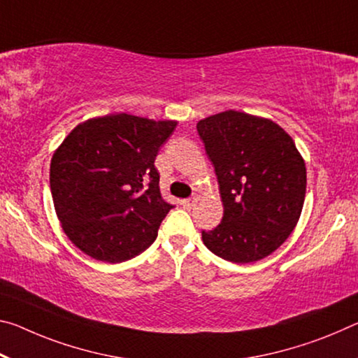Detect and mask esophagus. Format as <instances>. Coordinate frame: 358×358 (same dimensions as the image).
<instances>
[{
    "mask_svg": "<svg viewBox=\"0 0 358 358\" xmlns=\"http://www.w3.org/2000/svg\"><path fill=\"white\" fill-rule=\"evenodd\" d=\"M194 202H196V197H188V199L181 201V203H183V207L188 208V210L194 207Z\"/></svg>",
    "mask_w": 358,
    "mask_h": 358,
    "instance_id": "obj_1",
    "label": "esophagus"
}]
</instances>
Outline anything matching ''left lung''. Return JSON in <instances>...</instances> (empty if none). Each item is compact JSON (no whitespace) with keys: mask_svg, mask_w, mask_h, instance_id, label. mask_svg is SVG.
<instances>
[{"mask_svg":"<svg viewBox=\"0 0 358 358\" xmlns=\"http://www.w3.org/2000/svg\"><path fill=\"white\" fill-rule=\"evenodd\" d=\"M197 132L223 202V220L202 231L203 243L232 263L266 258L288 239L301 215L304 159L279 124L242 111L202 119Z\"/></svg>","mask_w":358,"mask_h":358,"instance_id":"left-lung-1","label":"left lung"}]
</instances>
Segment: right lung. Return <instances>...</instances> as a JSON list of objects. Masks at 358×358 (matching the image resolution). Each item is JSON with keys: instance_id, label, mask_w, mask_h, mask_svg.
<instances>
[{"instance_id": "right-lung-1", "label": "right lung", "mask_w": 358, "mask_h": 358, "mask_svg": "<svg viewBox=\"0 0 358 358\" xmlns=\"http://www.w3.org/2000/svg\"><path fill=\"white\" fill-rule=\"evenodd\" d=\"M177 121L126 113L87 119L50 161V192L62 228L79 250L105 263L145 252L170 208L159 191V148Z\"/></svg>"}]
</instances>
